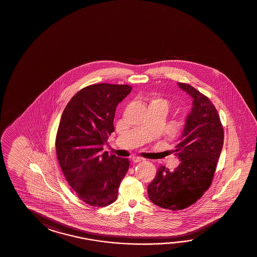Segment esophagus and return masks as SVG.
Segmentation results:
<instances>
[{"instance_id": "34e87169", "label": "esophagus", "mask_w": 257, "mask_h": 257, "mask_svg": "<svg viewBox=\"0 0 257 257\" xmlns=\"http://www.w3.org/2000/svg\"><path fill=\"white\" fill-rule=\"evenodd\" d=\"M132 162H134V163H139V162L144 161V158H142V157H139V156H134V157H132Z\"/></svg>"}]
</instances>
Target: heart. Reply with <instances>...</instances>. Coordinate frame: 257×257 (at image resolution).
<instances>
[{
  "label": "heart",
  "instance_id": "obj_1",
  "mask_svg": "<svg viewBox=\"0 0 257 257\" xmlns=\"http://www.w3.org/2000/svg\"><path fill=\"white\" fill-rule=\"evenodd\" d=\"M162 102V103H164V104H166V105H167V101H166V100H163V99H156V100H155V101H154V102Z\"/></svg>",
  "mask_w": 257,
  "mask_h": 257
}]
</instances>
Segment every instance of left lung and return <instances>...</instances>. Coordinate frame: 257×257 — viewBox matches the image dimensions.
<instances>
[{
  "label": "left lung",
  "mask_w": 257,
  "mask_h": 257,
  "mask_svg": "<svg viewBox=\"0 0 257 257\" xmlns=\"http://www.w3.org/2000/svg\"><path fill=\"white\" fill-rule=\"evenodd\" d=\"M179 88L192 98L181 141L174 152L180 160L174 171L161 166L148 186V196L162 208L181 210L197 202L214 178L224 142V130L215 105L186 83Z\"/></svg>",
  "instance_id": "8db88e82"
}]
</instances>
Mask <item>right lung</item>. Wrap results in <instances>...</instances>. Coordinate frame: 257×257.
<instances>
[{
	"mask_svg": "<svg viewBox=\"0 0 257 257\" xmlns=\"http://www.w3.org/2000/svg\"><path fill=\"white\" fill-rule=\"evenodd\" d=\"M132 90L130 85H90L62 113L55 140L60 167L78 198L92 206L113 203L128 170L126 158L102 153V146L114 132L115 108Z\"/></svg>",
	"mask_w": 257,
	"mask_h": 257,
	"instance_id": "add662e5",
	"label": "right lung"
}]
</instances>
